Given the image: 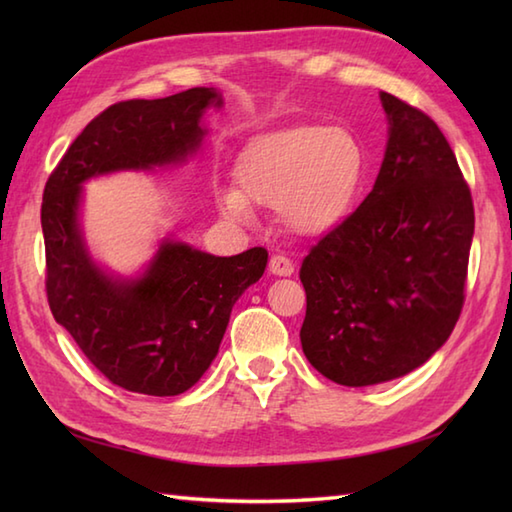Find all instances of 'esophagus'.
<instances>
[{"instance_id":"1","label":"esophagus","mask_w":512,"mask_h":512,"mask_svg":"<svg viewBox=\"0 0 512 512\" xmlns=\"http://www.w3.org/2000/svg\"><path fill=\"white\" fill-rule=\"evenodd\" d=\"M268 270L275 277H290L292 273H295V264H292L290 259L284 257V255H273V257H270Z\"/></svg>"}]
</instances>
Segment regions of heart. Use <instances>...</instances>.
<instances>
[{"label": "heart", "instance_id": "heart-1", "mask_svg": "<svg viewBox=\"0 0 512 512\" xmlns=\"http://www.w3.org/2000/svg\"><path fill=\"white\" fill-rule=\"evenodd\" d=\"M365 165V147L352 129L286 127L244 149L235 167L237 189H217L215 202L237 222L253 217V204L270 206L288 233L319 237L350 213Z\"/></svg>", "mask_w": 512, "mask_h": 512}]
</instances>
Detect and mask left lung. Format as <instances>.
I'll list each match as a JSON object with an SVG mask.
<instances>
[{
    "label": "left lung",
    "instance_id": "obj_1",
    "mask_svg": "<svg viewBox=\"0 0 512 512\" xmlns=\"http://www.w3.org/2000/svg\"><path fill=\"white\" fill-rule=\"evenodd\" d=\"M387 147L374 189L303 259L301 347L345 387L407 376L447 343L464 303L475 213L453 149L380 92Z\"/></svg>",
    "mask_w": 512,
    "mask_h": 512
}]
</instances>
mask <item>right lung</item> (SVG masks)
Wrapping results in <instances>:
<instances>
[{"instance_id": "add662e5", "label": "right lung", "mask_w": 512, "mask_h": 512, "mask_svg": "<svg viewBox=\"0 0 512 512\" xmlns=\"http://www.w3.org/2000/svg\"><path fill=\"white\" fill-rule=\"evenodd\" d=\"M222 107L217 88L107 107L65 151L43 191L54 319L105 378L136 394L178 396L198 383L220 350L235 301L262 279L268 253L215 257L169 231L134 275L114 273L85 237V184L184 165L209 134L204 114Z\"/></svg>"}]
</instances>
